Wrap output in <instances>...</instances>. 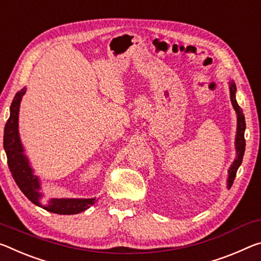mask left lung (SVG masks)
Listing matches in <instances>:
<instances>
[{"label":"left lung","instance_id":"1","mask_svg":"<svg viewBox=\"0 0 261 261\" xmlns=\"http://www.w3.org/2000/svg\"><path fill=\"white\" fill-rule=\"evenodd\" d=\"M229 89H230L231 103H232L233 109L236 111V114H237V131H236V139H234L236 158L233 160V163L231 164L229 171H227L229 172V176H227V180H226L227 189H230L231 186H232L238 168L242 165L244 152H245V138H244V134H245V129H246L245 117H244L243 110L241 107L238 106L237 100H236V92H237V88H236V85L233 81L229 82Z\"/></svg>","mask_w":261,"mask_h":261}]
</instances>
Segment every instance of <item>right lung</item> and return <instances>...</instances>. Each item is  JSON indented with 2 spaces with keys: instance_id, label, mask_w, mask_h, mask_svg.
<instances>
[{
  "instance_id": "obj_1",
  "label": "right lung",
  "mask_w": 261,
  "mask_h": 261,
  "mask_svg": "<svg viewBox=\"0 0 261 261\" xmlns=\"http://www.w3.org/2000/svg\"><path fill=\"white\" fill-rule=\"evenodd\" d=\"M27 88L15 95L10 106V116L4 127L3 147L6 151L8 166L18 188L32 203L47 212L59 215H74L85 212L94 204L95 198H45L40 193V179L35 175L30 160L24 153L23 144L20 142L18 131V114L20 101L25 94Z\"/></svg>"
}]
</instances>
